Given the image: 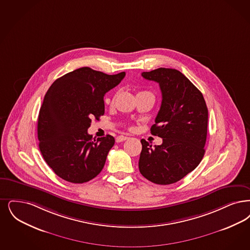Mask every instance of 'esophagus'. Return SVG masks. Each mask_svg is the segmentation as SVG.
Wrapping results in <instances>:
<instances>
[{
  "label": "esophagus",
  "instance_id": "esophagus-1",
  "mask_svg": "<svg viewBox=\"0 0 250 250\" xmlns=\"http://www.w3.org/2000/svg\"><path fill=\"white\" fill-rule=\"evenodd\" d=\"M128 138L127 137H125V136H118L117 138H116V142H122V141H125V140H127Z\"/></svg>",
  "mask_w": 250,
  "mask_h": 250
}]
</instances>
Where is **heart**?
<instances>
[{
  "mask_svg": "<svg viewBox=\"0 0 250 250\" xmlns=\"http://www.w3.org/2000/svg\"><path fill=\"white\" fill-rule=\"evenodd\" d=\"M140 93H144V92H140ZM112 101H113V100H111V103H112Z\"/></svg>",
  "mask_w": 250,
  "mask_h": 250,
  "instance_id": "b5f03b06",
  "label": "heart"
}]
</instances>
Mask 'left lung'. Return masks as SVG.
<instances>
[{
    "mask_svg": "<svg viewBox=\"0 0 250 250\" xmlns=\"http://www.w3.org/2000/svg\"><path fill=\"white\" fill-rule=\"evenodd\" d=\"M141 75L160 86L162 104L150 133L163 143L151 147L140 140V172L153 183L172 184L195 169L204 157L208 110L202 93L179 70L159 68Z\"/></svg>",
    "mask_w": 250,
    "mask_h": 250,
    "instance_id": "obj_1",
    "label": "left lung"
}]
</instances>
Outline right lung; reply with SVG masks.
Instances as JSON below:
<instances>
[{
    "label": "right lung",
    "mask_w": 250,
    "mask_h": 250,
    "mask_svg": "<svg viewBox=\"0 0 250 250\" xmlns=\"http://www.w3.org/2000/svg\"><path fill=\"white\" fill-rule=\"evenodd\" d=\"M125 76V71L109 75L83 67L57 79L46 92L38 117L39 148L61 179L83 183L101 172L115 140L110 135L96 140L87 129L104 114V95Z\"/></svg>",
    "instance_id": "1"
}]
</instances>
